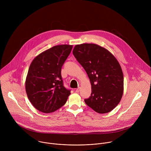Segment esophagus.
<instances>
[{"label": "esophagus", "instance_id": "obj_1", "mask_svg": "<svg viewBox=\"0 0 151 151\" xmlns=\"http://www.w3.org/2000/svg\"><path fill=\"white\" fill-rule=\"evenodd\" d=\"M80 90H81V88H80V87H78V88L76 89L75 92H76V93H79V92L80 91Z\"/></svg>", "mask_w": 151, "mask_h": 151}]
</instances>
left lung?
Segmentation results:
<instances>
[{"instance_id":"8db88e82","label":"left lung","mask_w":151,"mask_h":151,"mask_svg":"<svg viewBox=\"0 0 151 151\" xmlns=\"http://www.w3.org/2000/svg\"><path fill=\"white\" fill-rule=\"evenodd\" d=\"M73 54L87 72L91 84V96L84 101L99 114L111 112L119 103L124 90V76L116 58L94 44L76 45Z\"/></svg>"}]
</instances>
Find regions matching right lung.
<instances>
[{
    "label": "right lung",
    "instance_id": "obj_1",
    "mask_svg": "<svg viewBox=\"0 0 151 151\" xmlns=\"http://www.w3.org/2000/svg\"><path fill=\"white\" fill-rule=\"evenodd\" d=\"M73 46H54L32 61L26 80L27 97L35 108L44 113L53 112L66 103L70 90L63 85L61 70Z\"/></svg>",
    "mask_w": 151,
    "mask_h": 151
}]
</instances>
